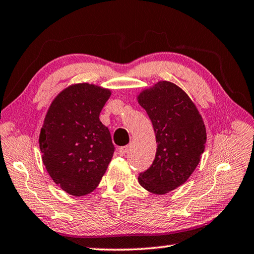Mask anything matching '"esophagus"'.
<instances>
[{"instance_id": "1", "label": "esophagus", "mask_w": 254, "mask_h": 254, "mask_svg": "<svg viewBox=\"0 0 254 254\" xmlns=\"http://www.w3.org/2000/svg\"><path fill=\"white\" fill-rule=\"evenodd\" d=\"M127 150H128L127 145H124V147H120L119 148V154H120V156H124V154L127 152Z\"/></svg>"}]
</instances>
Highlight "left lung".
Instances as JSON below:
<instances>
[{
  "label": "left lung",
  "mask_w": 254,
  "mask_h": 254,
  "mask_svg": "<svg viewBox=\"0 0 254 254\" xmlns=\"http://www.w3.org/2000/svg\"><path fill=\"white\" fill-rule=\"evenodd\" d=\"M151 120L156 158L139 175V184L157 195L174 190L190 177L206 144V127L196 105L182 88L167 80L158 81L137 96Z\"/></svg>",
  "instance_id": "obj_1"
}]
</instances>
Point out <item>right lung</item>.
I'll return each mask as SVG.
<instances>
[{
    "label": "right lung",
    "mask_w": 254,
    "mask_h": 254,
    "mask_svg": "<svg viewBox=\"0 0 254 254\" xmlns=\"http://www.w3.org/2000/svg\"><path fill=\"white\" fill-rule=\"evenodd\" d=\"M110 89L81 83L68 86L49 106L41 127L42 161L55 184L72 196L95 189L114 153L100 113Z\"/></svg>",
    "instance_id": "1"
}]
</instances>
